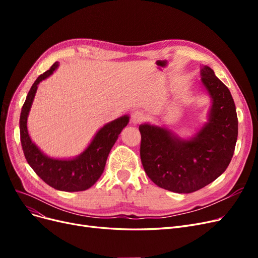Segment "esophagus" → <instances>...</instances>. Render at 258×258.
<instances>
[{"label":"esophagus","instance_id":"34e87169","mask_svg":"<svg viewBox=\"0 0 258 258\" xmlns=\"http://www.w3.org/2000/svg\"><path fill=\"white\" fill-rule=\"evenodd\" d=\"M143 118H144L143 114L141 112L136 111V112L132 113V115H131V122L134 124H138L143 120Z\"/></svg>","mask_w":258,"mask_h":258}]
</instances>
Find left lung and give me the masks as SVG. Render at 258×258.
I'll return each instance as SVG.
<instances>
[{
  "instance_id": "1",
  "label": "left lung",
  "mask_w": 258,
  "mask_h": 258,
  "mask_svg": "<svg viewBox=\"0 0 258 258\" xmlns=\"http://www.w3.org/2000/svg\"><path fill=\"white\" fill-rule=\"evenodd\" d=\"M201 84L211 100L207 121L192 137L166 126L141 123V155L146 174L161 188L189 194L212 183L229 166L238 139V117L229 89L208 66Z\"/></svg>"
}]
</instances>
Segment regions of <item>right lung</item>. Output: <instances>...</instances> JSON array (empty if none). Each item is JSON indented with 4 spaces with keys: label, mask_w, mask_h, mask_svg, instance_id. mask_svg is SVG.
<instances>
[{
    "label": "right lung",
    "mask_w": 258,
    "mask_h": 258,
    "mask_svg": "<svg viewBox=\"0 0 258 258\" xmlns=\"http://www.w3.org/2000/svg\"><path fill=\"white\" fill-rule=\"evenodd\" d=\"M59 63L40 75L28 92L21 108L19 129L23 154L34 172L52 188L61 191H82L90 188L103 173L105 163L112 147L122 129L129 122V115H123L101 127L88 146L72 158H54L42 152L30 138L28 131V116L32 106L38 84L56 71Z\"/></svg>",
    "instance_id": "1"
}]
</instances>
